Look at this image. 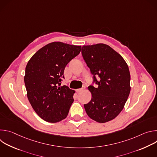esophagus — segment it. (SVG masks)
<instances>
[{"label": "esophagus", "mask_w": 157, "mask_h": 157, "mask_svg": "<svg viewBox=\"0 0 157 157\" xmlns=\"http://www.w3.org/2000/svg\"><path fill=\"white\" fill-rule=\"evenodd\" d=\"M84 89H85V86H83L82 87V88H80V89H77L76 90V91L77 93H80V92H81L82 90H84Z\"/></svg>", "instance_id": "1"}]
</instances>
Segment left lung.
<instances>
[{
	"instance_id": "8db88e82",
	"label": "left lung",
	"mask_w": 157,
	"mask_h": 157,
	"mask_svg": "<svg viewBox=\"0 0 157 157\" xmlns=\"http://www.w3.org/2000/svg\"><path fill=\"white\" fill-rule=\"evenodd\" d=\"M81 53L93 75V83L98 86L88 87L92 98L84 105L85 110L93 120L107 122L120 114L129 96L130 75L128 65L121 55L105 44L84 45Z\"/></svg>"
}]
</instances>
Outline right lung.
<instances>
[{
    "label": "right lung",
    "mask_w": 157,
    "mask_h": 157,
    "mask_svg": "<svg viewBox=\"0 0 157 157\" xmlns=\"http://www.w3.org/2000/svg\"><path fill=\"white\" fill-rule=\"evenodd\" d=\"M81 50V46L55 41L42 47L29 61L24 77L27 98L44 121L55 123L68 116L75 91L61 84L66 66Z\"/></svg>",
    "instance_id": "1"
}]
</instances>
